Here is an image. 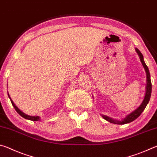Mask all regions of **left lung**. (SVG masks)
Here are the masks:
<instances>
[{
  "instance_id": "obj_1",
  "label": "left lung",
  "mask_w": 157,
  "mask_h": 157,
  "mask_svg": "<svg viewBox=\"0 0 157 157\" xmlns=\"http://www.w3.org/2000/svg\"><path fill=\"white\" fill-rule=\"evenodd\" d=\"M135 50H136V52H137V54L139 55L140 62L142 63L143 68H145L146 76H147V80H146L147 81V84H146V87H145V95L144 99H143L142 103L140 104V105L139 107L136 109L134 111H133L132 112L129 113L128 115H127L125 116V118H123L121 121L116 120V119H113L105 115H101L103 118L105 119V120L107 121L108 122H109V123L117 124H124L131 123V122L136 120L138 117L142 113L143 111H144V109H145L146 106H147V105L148 104L149 101H150V97H151V93H152V83H151L150 71H149L148 67L147 66V65L145 64V63L144 62V59H143L142 53L140 52V50L138 48H135Z\"/></svg>"
}]
</instances>
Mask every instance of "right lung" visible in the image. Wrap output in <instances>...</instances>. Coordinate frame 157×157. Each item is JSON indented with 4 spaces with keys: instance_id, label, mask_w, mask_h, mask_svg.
Segmentation results:
<instances>
[{
    "instance_id": "1",
    "label": "right lung",
    "mask_w": 157,
    "mask_h": 157,
    "mask_svg": "<svg viewBox=\"0 0 157 157\" xmlns=\"http://www.w3.org/2000/svg\"><path fill=\"white\" fill-rule=\"evenodd\" d=\"M8 97L10 98V100H11L12 104V105H13V107H14L15 110L17 111V113H18V114H19V115H20L21 116H22L23 118H25V119H28V120H30V121H40V120H41L40 117H39V116H28V115H27V114H25V113H24L23 112H22V111H21L19 109H18V108L17 107V106L15 105L14 102H13L12 100L11 99V98H10L9 94H8Z\"/></svg>"
}]
</instances>
